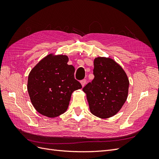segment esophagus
Returning <instances> with one entry per match:
<instances>
[{"mask_svg":"<svg viewBox=\"0 0 159 159\" xmlns=\"http://www.w3.org/2000/svg\"><path fill=\"white\" fill-rule=\"evenodd\" d=\"M86 82H87V80H86L85 79H84V80H82L81 81V85H82L83 87H84V85L86 84Z\"/></svg>","mask_w":159,"mask_h":159,"instance_id":"34e87169","label":"esophagus"}]
</instances>
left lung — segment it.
I'll list each match as a JSON object with an SVG mask.
<instances>
[{
  "label": "left lung",
  "mask_w": 159,
  "mask_h": 159,
  "mask_svg": "<svg viewBox=\"0 0 159 159\" xmlns=\"http://www.w3.org/2000/svg\"><path fill=\"white\" fill-rule=\"evenodd\" d=\"M93 80L83 88L91 113L100 118L113 116L126 102L129 82L125 72L113 60H94Z\"/></svg>",
  "instance_id": "1"
}]
</instances>
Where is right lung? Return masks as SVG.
<instances>
[{
  "label": "right lung",
  "instance_id": "obj_1",
  "mask_svg": "<svg viewBox=\"0 0 159 159\" xmlns=\"http://www.w3.org/2000/svg\"><path fill=\"white\" fill-rule=\"evenodd\" d=\"M68 57L50 54L43 58L28 75V91L38 112L55 117L68 109L73 91L82 88L74 78L75 68Z\"/></svg>",
  "mask_w": 159,
  "mask_h": 159
}]
</instances>
